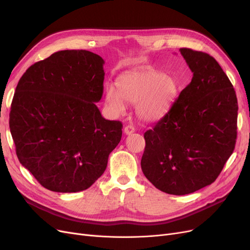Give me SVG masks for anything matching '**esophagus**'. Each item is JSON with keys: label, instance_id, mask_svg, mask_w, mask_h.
<instances>
[{"label": "esophagus", "instance_id": "esophagus-1", "mask_svg": "<svg viewBox=\"0 0 250 250\" xmlns=\"http://www.w3.org/2000/svg\"><path fill=\"white\" fill-rule=\"evenodd\" d=\"M134 127L132 126V125H127V126H125V128H124V132H125V134H131V133H133L134 132Z\"/></svg>", "mask_w": 250, "mask_h": 250}]
</instances>
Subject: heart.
I'll list each match as a JSON object with an SVG mask.
<instances>
[{
    "label": "heart",
    "instance_id": "b5f03b06",
    "mask_svg": "<svg viewBox=\"0 0 250 250\" xmlns=\"http://www.w3.org/2000/svg\"><path fill=\"white\" fill-rule=\"evenodd\" d=\"M116 86L117 92L109 87L105 93V103L112 115H122L124 102L137 104L138 117L148 122L167 115L178 92L175 79L153 70L125 74L117 80Z\"/></svg>",
    "mask_w": 250,
    "mask_h": 250
}]
</instances>
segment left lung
I'll return each mask as SVG.
<instances>
[{"mask_svg": "<svg viewBox=\"0 0 250 250\" xmlns=\"http://www.w3.org/2000/svg\"><path fill=\"white\" fill-rule=\"evenodd\" d=\"M193 78L167 115L144 134L141 167L156 188L186 195L213 184L233 152L238 101L214 57L181 48Z\"/></svg>", "mask_w": 250, "mask_h": 250, "instance_id": "1", "label": "left lung"}]
</instances>
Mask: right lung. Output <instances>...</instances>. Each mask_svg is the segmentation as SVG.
<instances>
[{"label": "right lung", "instance_id": "1", "mask_svg": "<svg viewBox=\"0 0 250 250\" xmlns=\"http://www.w3.org/2000/svg\"><path fill=\"white\" fill-rule=\"evenodd\" d=\"M104 60L86 50L58 51L24 73L9 127L20 163L53 192L86 190L106 169L122 138L120 121L105 120Z\"/></svg>", "mask_w": 250, "mask_h": 250}]
</instances>
